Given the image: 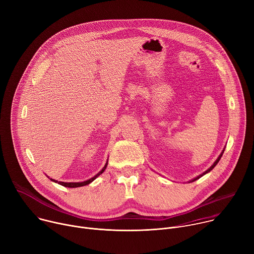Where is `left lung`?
Instances as JSON below:
<instances>
[{"label":"left lung","mask_w":254,"mask_h":254,"mask_svg":"<svg viewBox=\"0 0 254 254\" xmlns=\"http://www.w3.org/2000/svg\"><path fill=\"white\" fill-rule=\"evenodd\" d=\"M223 152H224V151H223ZM223 152H222V153H221V155H220V156H219V157H218V159H217V160H216V161H215V163H214V164H213V165H212V166H211V167H210V168H209V169H208V170H207V171H206V172H204V173H203V174H202V175H200V176H198V177H197V178H195V179H194V180H192V181H191V182H194V181H196V180H198V179H200V178H201V177H202V176H204V175H205V174H207V173H208V172H210V171H211V170H212V169H213V168H214V167H215V166H216V165H217V163H218V162H219V161H220V159H221V157H222V155H223Z\"/></svg>","instance_id":"1"}]
</instances>
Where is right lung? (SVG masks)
Returning a JSON list of instances; mask_svg holds the SVG:
<instances>
[{
  "label": "right lung",
  "mask_w": 254,
  "mask_h": 254,
  "mask_svg": "<svg viewBox=\"0 0 254 254\" xmlns=\"http://www.w3.org/2000/svg\"><path fill=\"white\" fill-rule=\"evenodd\" d=\"M106 166H107V163L105 164V166L103 167V169L97 174V175H95L93 178H91V179H89V180H87V181H84V182H81V183H65V182H58V181H55V180H53V179H51V181H53V182H55V183H58V184H60V185H62V186H64V187H68V188H77V187H82V186H85V185H88V184H90L93 180H95L100 174H102L103 172H104V170L106 169Z\"/></svg>",
  "instance_id": "obj_1"
}]
</instances>
